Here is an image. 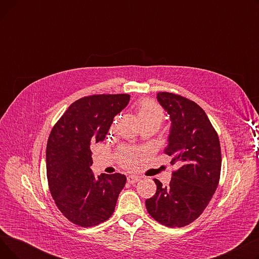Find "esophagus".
Masks as SVG:
<instances>
[{"mask_svg":"<svg viewBox=\"0 0 259 259\" xmlns=\"http://www.w3.org/2000/svg\"><path fill=\"white\" fill-rule=\"evenodd\" d=\"M139 181H140V178H139V176H135V175H129L127 178V182L129 184H135Z\"/></svg>","mask_w":259,"mask_h":259,"instance_id":"esophagus-1","label":"esophagus"}]
</instances>
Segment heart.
Listing matches in <instances>:
<instances>
[{
    "label": "heart",
    "mask_w": 259,
    "mask_h": 259,
    "mask_svg": "<svg viewBox=\"0 0 259 259\" xmlns=\"http://www.w3.org/2000/svg\"><path fill=\"white\" fill-rule=\"evenodd\" d=\"M137 115L141 126L150 125L157 129L164 120V111L161 107L151 100H143L137 105ZM140 152L127 147H121L118 152L120 164L124 167L131 168L135 165V159L140 156Z\"/></svg>",
    "instance_id": "heart-1"
}]
</instances>
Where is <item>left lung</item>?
<instances>
[{"label": "left lung", "instance_id": "8db88e82", "mask_svg": "<svg viewBox=\"0 0 259 259\" xmlns=\"http://www.w3.org/2000/svg\"><path fill=\"white\" fill-rule=\"evenodd\" d=\"M157 101L171 120L165 152L180 168L172 171L167 187L154 179L156 192L146 200V208L159 224L181 228L198 219L219 186L221 144L206 112L195 102L170 92H158Z\"/></svg>", "mask_w": 259, "mask_h": 259}]
</instances>
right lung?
<instances>
[{
    "instance_id": "right-lung-1",
    "label": "right lung",
    "mask_w": 259,
    "mask_h": 259,
    "mask_svg": "<svg viewBox=\"0 0 259 259\" xmlns=\"http://www.w3.org/2000/svg\"><path fill=\"white\" fill-rule=\"evenodd\" d=\"M129 100L126 93L81 98L68 107L50 132L48 187L58 209L76 226L93 227L110 219L125 187V175L92 173L90 146L105 140L113 117Z\"/></svg>"
}]
</instances>
